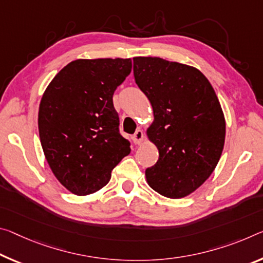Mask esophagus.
Listing matches in <instances>:
<instances>
[{
	"mask_svg": "<svg viewBox=\"0 0 263 263\" xmlns=\"http://www.w3.org/2000/svg\"><path fill=\"white\" fill-rule=\"evenodd\" d=\"M132 139H133V143H135L136 145L141 144L144 140V132L141 130H137L135 135H133Z\"/></svg>",
	"mask_w": 263,
	"mask_h": 263,
	"instance_id": "1",
	"label": "esophagus"
}]
</instances>
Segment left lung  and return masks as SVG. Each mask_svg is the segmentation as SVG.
Instances as JSON below:
<instances>
[{"instance_id": "obj_1", "label": "left lung", "mask_w": 263, "mask_h": 263, "mask_svg": "<svg viewBox=\"0 0 263 263\" xmlns=\"http://www.w3.org/2000/svg\"><path fill=\"white\" fill-rule=\"evenodd\" d=\"M133 73L154 120L147 128L159 158L145 171L148 185L171 199L205 182L221 157L226 122L208 79L193 66L159 57H135Z\"/></svg>"}]
</instances>
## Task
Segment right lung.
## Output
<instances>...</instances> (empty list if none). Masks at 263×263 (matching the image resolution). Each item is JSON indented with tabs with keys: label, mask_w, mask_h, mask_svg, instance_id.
Here are the masks:
<instances>
[{
	"label": "right lung",
	"mask_w": 263,
	"mask_h": 263,
	"mask_svg": "<svg viewBox=\"0 0 263 263\" xmlns=\"http://www.w3.org/2000/svg\"><path fill=\"white\" fill-rule=\"evenodd\" d=\"M132 69L131 58L72 61L45 89L39 132L57 180L76 195L103 189L130 143L119 133L114 93Z\"/></svg>",
	"instance_id": "1"
}]
</instances>
